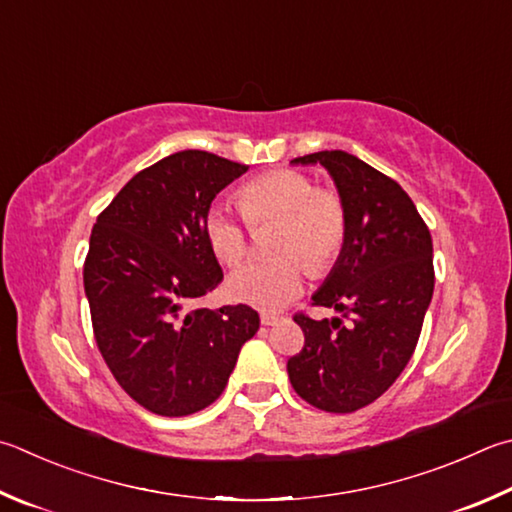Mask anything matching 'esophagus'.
I'll use <instances>...</instances> for the list:
<instances>
[{
	"instance_id": "obj_1",
	"label": "esophagus",
	"mask_w": 512,
	"mask_h": 512,
	"mask_svg": "<svg viewBox=\"0 0 512 512\" xmlns=\"http://www.w3.org/2000/svg\"><path fill=\"white\" fill-rule=\"evenodd\" d=\"M259 320H262L264 327H273V324H277L282 318L277 313H262V315H259Z\"/></svg>"
}]
</instances>
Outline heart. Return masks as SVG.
I'll list each match as a JSON object with an SVG mask.
<instances>
[{"label":"heart","mask_w":512,"mask_h":512,"mask_svg":"<svg viewBox=\"0 0 512 512\" xmlns=\"http://www.w3.org/2000/svg\"><path fill=\"white\" fill-rule=\"evenodd\" d=\"M239 203L250 224L282 221L275 237V259L248 262L228 280L232 300L262 311H277L304 291L306 266L324 273L336 262L347 239V208L340 194L315 188L311 176L297 170H273L253 176L239 190ZM228 203H212L206 237L228 266L248 253V222Z\"/></svg>","instance_id":"1"}]
</instances>
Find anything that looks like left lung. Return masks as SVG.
I'll use <instances>...</instances> for the list:
<instances>
[{
  "label": "left lung",
  "mask_w": 512,
  "mask_h": 512,
  "mask_svg": "<svg viewBox=\"0 0 512 512\" xmlns=\"http://www.w3.org/2000/svg\"><path fill=\"white\" fill-rule=\"evenodd\" d=\"M291 163H320L331 174L347 239L311 297L342 318L295 315L304 347L288 358V378L309 405L349 414L385 394L412 358L434 291L432 237L401 185L358 156L324 150Z\"/></svg>",
  "instance_id": "1"
}]
</instances>
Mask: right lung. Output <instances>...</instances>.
I'll use <instances>...</instances> for the list:
<instances>
[{"instance_id":"1","label":"right lung","mask_w":512,"mask_h":512,"mask_svg":"<svg viewBox=\"0 0 512 512\" xmlns=\"http://www.w3.org/2000/svg\"><path fill=\"white\" fill-rule=\"evenodd\" d=\"M248 165L183 150L145 167L100 212L85 259L96 345L118 385L159 416L215 403L259 329L246 304L192 309L224 280L210 203Z\"/></svg>"}]
</instances>
